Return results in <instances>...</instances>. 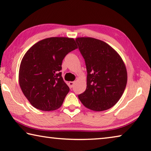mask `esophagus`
<instances>
[{
  "label": "esophagus",
  "instance_id": "34e87169",
  "mask_svg": "<svg viewBox=\"0 0 151 151\" xmlns=\"http://www.w3.org/2000/svg\"><path fill=\"white\" fill-rule=\"evenodd\" d=\"M74 83H75V82H74V81H70V82H69L68 84H69V86H70V88H72L73 87Z\"/></svg>",
  "mask_w": 151,
  "mask_h": 151
}]
</instances>
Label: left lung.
Returning <instances> with one entry per match:
<instances>
[{"mask_svg": "<svg viewBox=\"0 0 151 151\" xmlns=\"http://www.w3.org/2000/svg\"><path fill=\"white\" fill-rule=\"evenodd\" d=\"M85 60L87 88L78 95L83 106L94 111L109 109L124 93L127 71L118 53L108 44L92 37L76 39Z\"/></svg>", "mask_w": 151, "mask_h": 151, "instance_id": "8db88e82", "label": "left lung"}]
</instances>
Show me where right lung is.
<instances>
[{"instance_id":"obj_1","label":"right lung","mask_w":151,"mask_h":151,"mask_svg":"<svg viewBox=\"0 0 151 151\" xmlns=\"http://www.w3.org/2000/svg\"><path fill=\"white\" fill-rule=\"evenodd\" d=\"M76 49L72 38L50 37L37 42L24 54L19 85L33 107L43 111L61 107L70 91L61 77V64L67 54Z\"/></svg>"}]
</instances>
